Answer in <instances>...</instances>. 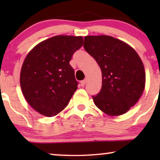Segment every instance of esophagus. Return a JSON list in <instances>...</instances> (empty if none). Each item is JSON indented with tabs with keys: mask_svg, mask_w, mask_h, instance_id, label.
I'll list each match as a JSON object with an SVG mask.
<instances>
[{
	"mask_svg": "<svg viewBox=\"0 0 160 160\" xmlns=\"http://www.w3.org/2000/svg\"><path fill=\"white\" fill-rule=\"evenodd\" d=\"M86 83H87V80H86V79L82 80V82H81V85H82V87H84V85H85V84H86Z\"/></svg>",
	"mask_w": 160,
	"mask_h": 160,
	"instance_id": "obj_1",
	"label": "esophagus"
}]
</instances>
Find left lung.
Segmentation results:
<instances>
[{
  "label": "left lung",
  "instance_id": "1",
  "mask_svg": "<svg viewBox=\"0 0 160 160\" xmlns=\"http://www.w3.org/2000/svg\"><path fill=\"white\" fill-rule=\"evenodd\" d=\"M84 48L102 71V87L93 95L95 106L110 116H119L136 103L145 87L146 74L137 52L111 36H85Z\"/></svg>",
  "mask_w": 160,
  "mask_h": 160
}]
</instances>
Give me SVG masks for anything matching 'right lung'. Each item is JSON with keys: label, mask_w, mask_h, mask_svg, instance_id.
Wrapping results in <instances>:
<instances>
[{"label": "right lung", "mask_w": 160, "mask_h": 160, "mask_svg": "<svg viewBox=\"0 0 160 160\" xmlns=\"http://www.w3.org/2000/svg\"><path fill=\"white\" fill-rule=\"evenodd\" d=\"M83 42L82 36H54L38 43L26 57L20 73L22 91L41 114H58L77 89L78 83L69 62Z\"/></svg>", "instance_id": "right-lung-1"}]
</instances>
